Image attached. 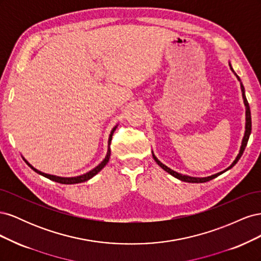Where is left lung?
<instances>
[{
	"instance_id": "8db88e82",
	"label": "left lung",
	"mask_w": 261,
	"mask_h": 261,
	"mask_svg": "<svg viewBox=\"0 0 261 261\" xmlns=\"http://www.w3.org/2000/svg\"><path fill=\"white\" fill-rule=\"evenodd\" d=\"M228 65H230V67H231V69H232V72L234 73V75H235L236 77H238V80L241 82L240 77H239L238 75H236V73L233 70V68H232L230 63H228ZM241 89H242V94H243V99H244V105H245V107H246V124H245V134H244V137H243V140H242V146H241V149H240V152H239L238 156L235 158V160L233 161V163L230 165V167H228L227 169H225L224 171H221V172L217 173V174H213V175H211V176H207V177H193V176H188V175H183V174H180V173H177V172H175V171L171 170L170 168L167 167V165H164L162 162H160L159 160H158L156 156H155V155L153 154V152H152V156H153L154 161L158 163V165H160V167H161L164 171H167L168 173H170V174H171L172 176H174V177L178 178L179 180L187 181V183H204V181L211 180V179H213L215 177H217V176L222 174V173L226 172L227 170L232 169V168L234 167V165H235L236 163H238V161L241 159V156H242V154H243V152H244V150H245V148H246V146H247L248 139H249L250 133H251L250 109H249V105H248V101H247V99H246V96H245V89H244V86H243L242 83H241Z\"/></svg>"
}]
</instances>
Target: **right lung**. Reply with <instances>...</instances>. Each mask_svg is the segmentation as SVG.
<instances>
[{"instance_id": "1", "label": "right lung", "mask_w": 261, "mask_h": 261, "mask_svg": "<svg viewBox=\"0 0 261 261\" xmlns=\"http://www.w3.org/2000/svg\"><path fill=\"white\" fill-rule=\"evenodd\" d=\"M116 127H117V125L115 126V127H113V129L111 130V133H110L109 141H108V152H107V155H106V158L103 159V161H102L99 165H97L96 168L92 169V170L89 171V172L85 173V174H83V175L74 176V177H61V176H57V175L46 174V173H43V172H41V171H39V170L35 169V168L33 167V165H31V164L25 159V158H22V159H23V161H25V162L28 164V167H30L35 172H37L38 174H40V175H42V176H44V177H46V178H49V179H51V180L58 181V183H61V184H78V183H83V181L88 180V179L92 178L96 174H98V173H99L102 169H103V168L106 167V165H107V163L109 162L110 155H111V148H110V145H111V140H112L113 133H114V130L116 129Z\"/></svg>"}]
</instances>
